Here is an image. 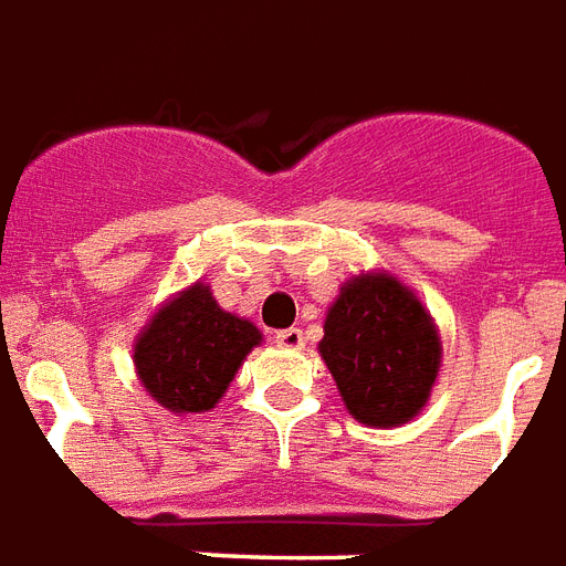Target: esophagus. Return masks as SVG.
<instances>
[{
	"label": "esophagus",
	"instance_id": "esophagus-1",
	"mask_svg": "<svg viewBox=\"0 0 566 566\" xmlns=\"http://www.w3.org/2000/svg\"><path fill=\"white\" fill-rule=\"evenodd\" d=\"M277 346H283V349H301L304 346V332L301 328H283V332H277Z\"/></svg>",
	"mask_w": 566,
	"mask_h": 566
}]
</instances>
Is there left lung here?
<instances>
[{
	"label": "left lung",
	"mask_w": 566,
	"mask_h": 566,
	"mask_svg": "<svg viewBox=\"0 0 566 566\" xmlns=\"http://www.w3.org/2000/svg\"><path fill=\"white\" fill-rule=\"evenodd\" d=\"M319 356L353 419L398 428L431 398L443 344L413 289L389 271H361L325 313Z\"/></svg>",
	"instance_id": "left-lung-1"
}]
</instances>
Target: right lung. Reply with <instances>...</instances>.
I'll list each match as a JSON object with an SVG mask.
<instances>
[{"instance_id":"1","label":"right lung","mask_w":566,"mask_h":566,"mask_svg":"<svg viewBox=\"0 0 566 566\" xmlns=\"http://www.w3.org/2000/svg\"><path fill=\"white\" fill-rule=\"evenodd\" d=\"M262 332L222 311L208 283L165 298L132 346L135 374L153 401L177 416L208 413L229 389Z\"/></svg>"}]
</instances>
